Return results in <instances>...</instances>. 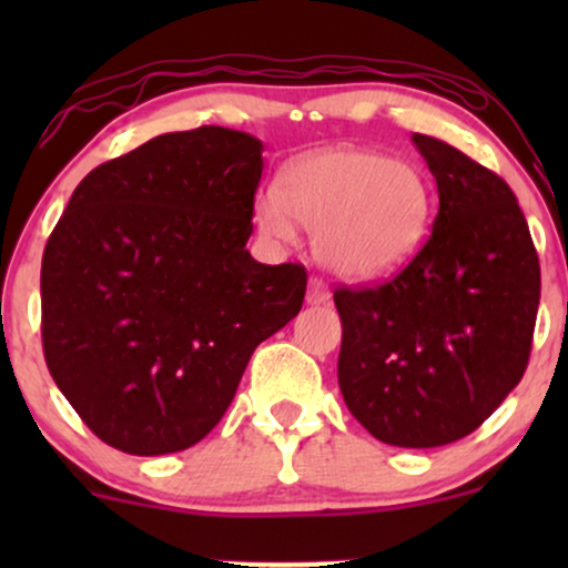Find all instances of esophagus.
<instances>
[{"instance_id":"obj_1","label":"esophagus","mask_w":568,"mask_h":568,"mask_svg":"<svg viewBox=\"0 0 568 568\" xmlns=\"http://www.w3.org/2000/svg\"><path fill=\"white\" fill-rule=\"evenodd\" d=\"M328 302H331L328 285H325L323 280L312 277V280H310V288H306V304L321 306V304H328Z\"/></svg>"}]
</instances>
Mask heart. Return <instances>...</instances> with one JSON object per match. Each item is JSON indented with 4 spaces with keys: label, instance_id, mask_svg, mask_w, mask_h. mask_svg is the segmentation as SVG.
I'll return each mask as SVG.
<instances>
[{
    "label": "heart",
    "instance_id": "heart-1",
    "mask_svg": "<svg viewBox=\"0 0 568 568\" xmlns=\"http://www.w3.org/2000/svg\"><path fill=\"white\" fill-rule=\"evenodd\" d=\"M433 216L427 175L366 149L306 154L280 173V192L256 197V224L266 237L291 243L298 221L315 230L317 262L352 280L403 270L425 245Z\"/></svg>",
    "mask_w": 568,
    "mask_h": 568
}]
</instances>
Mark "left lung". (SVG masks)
<instances>
[{
  "mask_svg": "<svg viewBox=\"0 0 568 568\" xmlns=\"http://www.w3.org/2000/svg\"><path fill=\"white\" fill-rule=\"evenodd\" d=\"M414 143L438 184V216L395 277L336 288L338 387L374 438L435 448L478 429L520 382L542 280L505 179L433 135Z\"/></svg>",
  "mask_w": 568,
  "mask_h": 568,
  "instance_id": "8db88e82",
  "label": "left lung"
}]
</instances>
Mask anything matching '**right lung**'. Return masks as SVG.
Segmentation results:
<instances>
[{"label":"right lung","mask_w":568,"mask_h":568,"mask_svg":"<svg viewBox=\"0 0 568 568\" xmlns=\"http://www.w3.org/2000/svg\"><path fill=\"white\" fill-rule=\"evenodd\" d=\"M262 141L165 133L80 181L42 256V347L80 419L135 456L219 425L253 349L298 315L302 264L247 253Z\"/></svg>","instance_id":"add662e5"}]
</instances>
